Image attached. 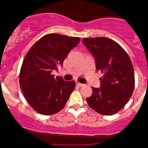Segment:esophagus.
Listing matches in <instances>:
<instances>
[{"instance_id": "obj_1", "label": "esophagus", "mask_w": 148, "mask_h": 148, "mask_svg": "<svg viewBox=\"0 0 148 148\" xmlns=\"http://www.w3.org/2000/svg\"><path fill=\"white\" fill-rule=\"evenodd\" d=\"M76 84L77 85V86H81V87H82V86H84L85 85L83 84H81V83H79V81H76Z\"/></svg>"}]
</instances>
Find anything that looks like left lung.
<instances>
[{
    "instance_id": "obj_1",
    "label": "left lung",
    "mask_w": 148,
    "mask_h": 148,
    "mask_svg": "<svg viewBox=\"0 0 148 148\" xmlns=\"http://www.w3.org/2000/svg\"><path fill=\"white\" fill-rule=\"evenodd\" d=\"M82 42L95 58L97 71L103 74L100 88L92 87V95L86 101L99 114H115L128 102L134 89L130 58L121 46L107 37L84 38Z\"/></svg>"
}]
</instances>
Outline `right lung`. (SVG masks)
<instances>
[{"mask_svg": "<svg viewBox=\"0 0 148 148\" xmlns=\"http://www.w3.org/2000/svg\"><path fill=\"white\" fill-rule=\"evenodd\" d=\"M81 39L59 34H47L27 53L19 73V85L25 99L40 114L58 113L65 106L75 88V81L54 77L69 52Z\"/></svg>", "mask_w": 148, "mask_h": 148, "instance_id": "obj_1", "label": "right lung"}]
</instances>
